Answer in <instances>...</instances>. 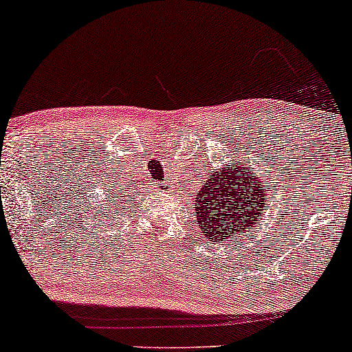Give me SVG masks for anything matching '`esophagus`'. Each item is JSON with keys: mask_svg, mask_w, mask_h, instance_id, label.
Returning a JSON list of instances; mask_svg holds the SVG:
<instances>
[{"mask_svg": "<svg viewBox=\"0 0 352 352\" xmlns=\"http://www.w3.org/2000/svg\"><path fill=\"white\" fill-rule=\"evenodd\" d=\"M166 186L168 184H155V187H157V189H166Z\"/></svg>", "mask_w": 352, "mask_h": 352, "instance_id": "34e87169", "label": "esophagus"}]
</instances>
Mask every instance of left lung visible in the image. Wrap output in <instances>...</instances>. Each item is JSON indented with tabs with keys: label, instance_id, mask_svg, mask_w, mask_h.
<instances>
[{
	"label": "left lung",
	"instance_id": "left-lung-1",
	"mask_svg": "<svg viewBox=\"0 0 352 352\" xmlns=\"http://www.w3.org/2000/svg\"><path fill=\"white\" fill-rule=\"evenodd\" d=\"M267 186L255 168L230 165L213 171L195 197V223L213 244L254 230L267 204Z\"/></svg>",
	"mask_w": 352,
	"mask_h": 352
}]
</instances>
